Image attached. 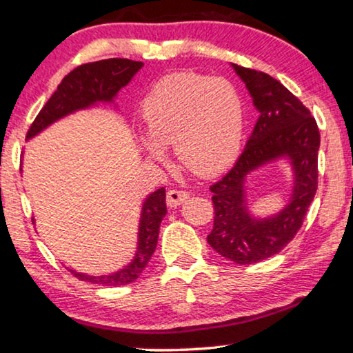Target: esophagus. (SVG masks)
I'll list each match as a JSON object with an SVG mask.
<instances>
[{
	"mask_svg": "<svg viewBox=\"0 0 353 353\" xmlns=\"http://www.w3.org/2000/svg\"><path fill=\"white\" fill-rule=\"evenodd\" d=\"M188 197H189V194L186 191H180V189H172V191L167 192V205H169L170 208L178 207V205H181Z\"/></svg>",
	"mask_w": 353,
	"mask_h": 353,
	"instance_id": "esophagus-1",
	"label": "esophagus"
}]
</instances>
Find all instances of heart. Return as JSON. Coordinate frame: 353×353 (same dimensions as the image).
<instances>
[{
  "mask_svg": "<svg viewBox=\"0 0 353 353\" xmlns=\"http://www.w3.org/2000/svg\"><path fill=\"white\" fill-rule=\"evenodd\" d=\"M140 115L150 158L164 159L173 146L184 169L211 176L229 169L240 153L245 132V101L230 80L180 72L167 75L142 102Z\"/></svg>",
  "mask_w": 353,
  "mask_h": 353,
  "instance_id": "obj_1",
  "label": "heart"
}]
</instances>
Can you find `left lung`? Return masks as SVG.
Here are the masks:
<instances>
[{
  "label": "left lung",
  "mask_w": 353,
  "mask_h": 353,
  "mask_svg": "<svg viewBox=\"0 0 353 353\" xmlns=\"http://www.w3.org/2000/svg\"><path fill=\"white\" fill-rule=\"evenodd\" d=\"M232 66L246 83L260 115L235 165L210 186L214 224L207 241L230 262L251 265L283 251L303 225L317 191L321 134L311 112L283 83L260 70ZM283 157L294 170L290 203L278 215L254 219L245 203V176Z\"/></svg>",
  "instance_id": "1"
}]
</instances>
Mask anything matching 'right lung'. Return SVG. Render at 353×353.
Segmentation results:
<instances>
[{
    "mask_svg": "<svg viewBox=\"0 0 353 353\" xmlns=\"http://www.w3.org/2000/svg\"><path fill=\"white\" fill-rule=\"evenodd\" d=\"M143 63L132 61L126 58H110L101 61L86 63L75 68L61 80L55 93L46 102L42 110L37 113L36 120L26 132V140L44 131L52 123L82 108L99 104V102H113L118 91L126 86ZM167 213L165 189L161 188L150 194L143 202L139 225V246L135 257L128 267L112 274L90 276L70 270L75 278L86 283L120 287L134 283L142 274L156 245H158L159 225Z\"/></svg>",
    "mask_w": 353,
    "mask_h": 353,
    "instance_id": "add662e5",
    "label": "right lung"
}]
</instances>
